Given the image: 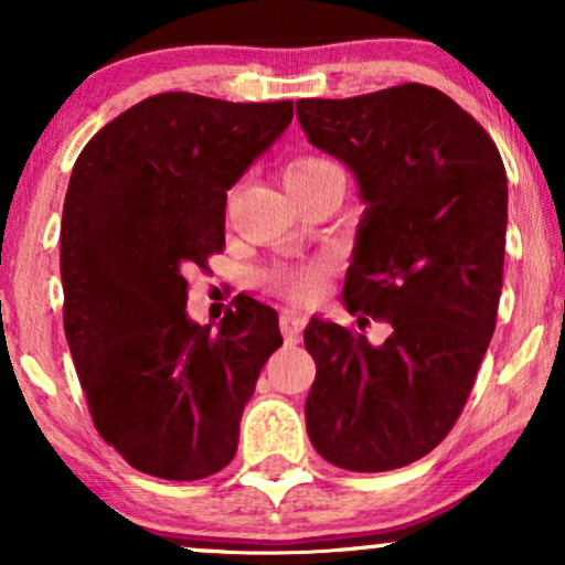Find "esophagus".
Masks as SVG:
<instances>
[{
  "instance_id": "obj_1",
  "label": "esophagus",
  "mask_w": 565,
  "mask_h": 565,
  "mask_svg": "<svg viewBox=\"0 0 565 565\" xmlns=\"http://www.w3.org/2000/svg\"><path fill=\"white\" fill-rule=\"evenodd\" d=\"M278 323H281L284 342H287V345H295V342L300 340V332H302V327H305V316L302 313H295V310H284L281 319H278Z\"/></svg>"
}]
</instances>
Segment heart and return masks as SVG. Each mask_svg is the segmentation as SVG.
<instances>
[{
    "mask_svg": "<svg viewBox=\"0 0 565 565\" xmlns=\"http://www.w3.org/2000/svg\"><path fill=\"white\" fill-rule=\"evenodd\" d=\"M329 178H345L340 164L319 153H305V157H295L284 170V180H287L289 193L300 199L310 188H316ZM329 268L323 263H284L270 268L265 278L284 300L291 305H308L321 295L323 281H327Z\"/></svg>",
    "mask_w": 565,
    "mask_h": 565,
    "instance_id": "1",
    "label": "heart"
}]
</instances>
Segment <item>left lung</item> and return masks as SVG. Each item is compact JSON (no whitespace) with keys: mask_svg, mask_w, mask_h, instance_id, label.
Returning <instances> with one entry per match:
<instances>
[{"mask_svg":"<svg viewBox=\"0 0 565 565\" xmlns=\"http://www.w3.org/2000/svg\"><path fill=\"white\" fill-rule=\"evenodd\" d=\"M297 119L369 204L342 300L359 329L391 327L382 345L332 321L305 327L310 444L342 470L406 468L449 436L494 334L508 172L489 132L427 84L308 97Z\"/></svg>","mask_w":565,"mask_h":565,"instance_id":"obj_1","label":"left lung"}]
</instances>
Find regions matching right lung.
Returning a JSON list of instances; mask_svg holds the SVG:
<instances>
[{
    "mask_svg": "<svg viewBox=\"0 0 565 565\" xmlns=\"http://www.w3.org/2000/svg\"><path fill=\"white\" fill-rule=\"evenodd\" d=\"M291 100L161 93L108 121L63 204V329L95 430L135 470L215 476L281 348L278 316L238 295L220 329L188 321V270L225 246L228 188L291 121Z\"/></svg>",
    "mask_w": 565,
    "mask_h": 565,
    "instance_id": "right-lung-1",
    "label": "right lung"
}]
</instances>
